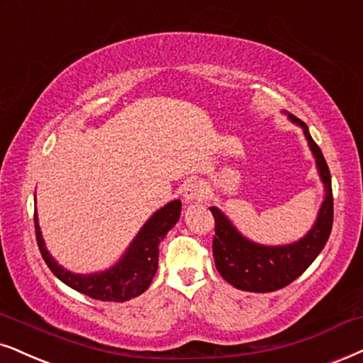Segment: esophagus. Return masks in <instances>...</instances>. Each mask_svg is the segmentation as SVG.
Returning a JSON list of instances; mask_svg holds the SVG:
<instances>
[{"instance_id":"esophagus-1","label":"esophagus","mask_w":363,"mask_h":363,"mask_svg":"<svg viewBox=\"0 0 363 363\" xmlns=\"http://www.w3.org/2000/svg\"><path fill=\"white\" fill-rule=\"evenodd\" d=\"M204 194V186L203 184H197V182H189L184 187V192H182V199H184L186 204H192L196 203L197 199H201Z\"/></svg>"}]
</instances>
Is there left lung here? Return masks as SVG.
I'll return each instance as SVG.
<instances>
[{
  "mask_svg": "<svg viewBox=\"0 0 363 363\" xmlns=\"http://www.w3.org/2000/svg\"><path fill=\"white\" fill-rule=\"evenodd\" d=\"M288 121L303 130L311 155L315 159L316 172L323 186V201L316 213L315 223L300 240L286 245H261L242 235L218 206H211L216 221V238L213 253L216 269L231 286L242 291L268 293L284 288L300 277L327 245L333 224V196L332 177L325 157L308 127L300 118L288 112H281Z\"/></svg>",
  "mask_w": 363,
  "mask_h": 363,
  "instance_id": "8db88e82",
  "label": "left lung"
}]
</instances>
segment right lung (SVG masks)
<instances>
[{"instance_id": "1", "label": "right lung", "mask_w": 363, "mask_h": 363, "mask_svg": "<svg viewBox=\"0 0 363 363\" xmlns=\"http://www.w3.org/2000/svg\"><path fill=\"white\" fill-rule=\"evenodd\" d=\"M179 218H181V199L169 201L142 224L139 233L128 242L127 250L116 263L102 272L94 273H73L53 258L45 245L36 211L35 231L40 253L60 281L95 300L122 303L142 295L150 286L157 272L160 241L176 226Z\"/></svg>"}]
</instances>
